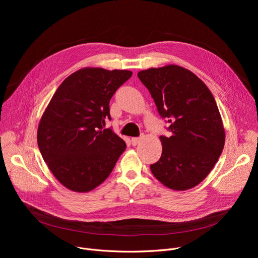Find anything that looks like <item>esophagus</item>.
<instances>
[{
	"instance_id": "obj_1",
	"label": "esophagus",
	"mask_w": 258,
	"mask_h": 258,
	"mask_svg": "<svg viewBox=\"0 0 258 258\" xmlns=\"http://www.w3.org/2000/svg\"><path fill=\"white\" fill-rule=\"evenodd\" d=\"M141 141V138H132V144L134 146H136L137 144H139Z\"/></svg>"
}]
</instances>
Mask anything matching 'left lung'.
<instances>
[{"mask_svg": "<svg viewBox=\"0 0 258 258\" xmlns=\"http://www.w3.org/2000/svg\"><path fill=\"white\" fill-rule=\"evenodd\" d=\"M138 77L171 132L170 137H160L162 155L151 165L153 174L173 190L197 186L218 162L225 144L213 95L196 74L177 64L151 68Z\"/></svg>", "mask_w": 258, "mask_h": 258, "instance_id": "obj_1", "label": "left lung"}]
</instances>
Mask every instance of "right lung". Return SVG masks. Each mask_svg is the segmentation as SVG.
Returning <instances> with one entry per match:
<instances>
[{
  "label": "right lung",
  "mask_w": 258,
  "mask_h": 258,
  "mask_svg": "<svg viewBox=\"0 0 258 258\" xmlns=\"http://www.w3.org/2000/svg\"><path fill=\"white\" fill-rule=\"evenodd\" d=\"M127 70L84 68L68 76L40 118L37 144L59 183L88 192L112 172L126 144L111 128L110 100L131 78Z\"/></svg>",
  "instance_id": "obj_1"
}]
</instances>
